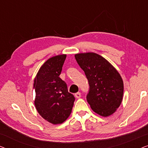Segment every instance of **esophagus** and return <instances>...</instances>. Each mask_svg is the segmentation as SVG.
I'll use <instances>...</instances> for the list:
<instances>
[{
  "instance_id": "34e87169",
  "label": "esophagus",
  "mask_w": 148,
  "mask_h": 148,
  "mask_svg": "<svg viewBox=\"0 0 148 148\" xmlns=\"http://www.w3.org/2000/svg\"><path fill=\"white\" fill-rule=\"evenodd\" d=\"M75 96L77 98H79L81 97V93L80 92H77L76 94H75Z\"/></svg>"
}]
</instances>
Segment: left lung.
Returning <instances> with one entry per match:
<instances>
[{"instance_id": "8db88e82", "label": "left lung", "mask_w": 148, "mask_h": 148, "mask_svg": "<svg viewBox=\"0 0 148 148\" xmlns=\"http://www.w3.org/2000/svg\"><path fill=\"white\" fill-rule=\"evenodd\" d=\"M75 57L88 80L90 88L86 99L91 108L102 116L112 114L123 100L124 88L120 74L96 53L77 54Z\"/></svg>"}]
</instances>
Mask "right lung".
Instances as JSON below:
<instances>
[{
    "label": "right lung",
    "mask_w": 148,
    "mask_h": 148,
    "mask_svg": "<svg viewBox=\"0 0 148 148\" xmlns=\"http://www.w3.org/2000/svg\"><path fill=\"white\" fill-rule=\"evenodd\" d=\"M66 56L62 54L46 60L34 79L36 110L42 118L54 125L62 123L69 116L75 99L59 77Z\"/></svg>",
    "instance_id": "1"
}]
</instances>
